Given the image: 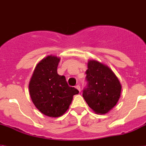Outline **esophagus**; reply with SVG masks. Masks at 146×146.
Segmentation results:
<instances>
[{"label": "esophagus", "instance_id": "esophagus-1", "mask_svg": "<svg viewBox=\"0 0 146 146\" xmlns=\"http://www.w3.org/2000/svg\"><path fill=\"white\" fill-rule=\"evenodd\" d=\"M76 89L78 90V91H79V92H81V88H80V86H79V85L76 86Z\"/></svg>", "mask_w": 146, "mask_h": 146}]
</instances>
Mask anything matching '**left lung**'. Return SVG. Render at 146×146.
Returning a JSON list of instances; mask_svg holds the SVG:
<instances>
[{"label":"left lung","instance_id":"1","mask_svg":"<svg viewBox=\"0 0 146 146\" xmlns=\"http://www.w3.org/2000/svg\"><path fill=\"white\" fill-rule=\"evenodd\" d=\"M88 87L83 91L84 99L97 114H106L115 106L121 97V85L107 65L92 59L88 61Z\"/></svg>","mask_w":146,"mask_h":146}]
</instances>
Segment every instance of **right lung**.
I'll list each match as a JSON object with an SVG mask.
<instances>
[{
    "label": "right lung",
    "instance_id": "right-lung-1",
    "mask_svg": "<svg viewBox=\"0 0 146 146\" xmlns=\"http://www.w3.org/2000/svg\"><path fill=\"white\" fill-rule=\"evenodd\" d=\"M61 58L47 55L36 64L29 82V93L34 106L48 117L63 115L69 109L73 95L79 94L67 85L65 76L58 74Z\"/></svg>",
    "mask_w": 146,
    "mask_h": 146
}]
</instances>
